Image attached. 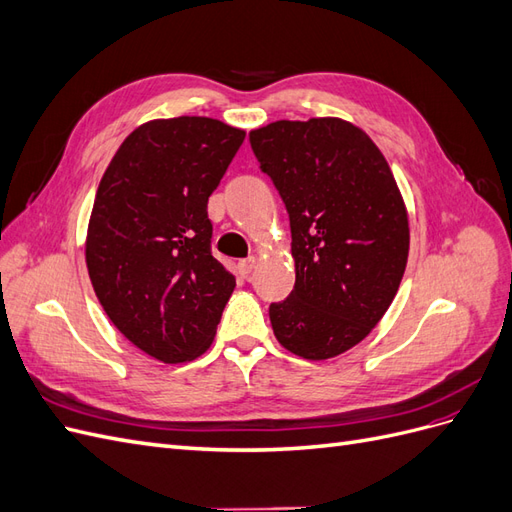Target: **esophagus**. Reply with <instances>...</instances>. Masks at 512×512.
Masks as SVG:
<instances>
[{
	"mask_svg": "<svg viewBox=\"0 0 512 512\" xmlns=\"http://www.w3.org/2000/svg\"><path fill=\"white\" fill-rule=\"evenodd\" d=\"M254 267H256V256H247V258L239 260V265H237V269H239V273H241L243 277H250V273L254 271Z\"/></svg>",
	"mask_w": 512,
	"mask_h": 512,
	"instance_id": "34e87169",
	"label": "esophagus"
}]
</instances>
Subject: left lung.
<instances>
[{
	"label": "left lung",
	"instance_id": "1",
	"mask_svg": "<svg viewBox=\"0 0 512 512\" xmlns=\"http://www.w3.org/2000/svg\"><path fill=\"white\" fill-rule=\"evenodd\" d=\"M250 143L286 205L297 271L269 305L273 333L303 359H331L395 299L410 247L404 200L380 149L348 121H275Z\"/></svg>",
	"mask_w": 512,
	"mask_h": 512
}]
</instances>
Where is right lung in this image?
<instances>
[{
    "label": "right lung",
    "mask_w": 512,
    "mask_h": 512,
    "mask_svg": "<svg viewBox=\"0 0 512 512\" xmlns=\"http://www.w3.org/2000/svg\"><path fill=\"white\" fill-rule=\"evenodd\" d=\"M245 138L209 117L136 128L98 185L87 269L106 316L164 363L192 361L211 342L235 290L213 258L207 203Z\"/></svg>",
    "instance_id": "right-lung-1"
}]
</instances>
